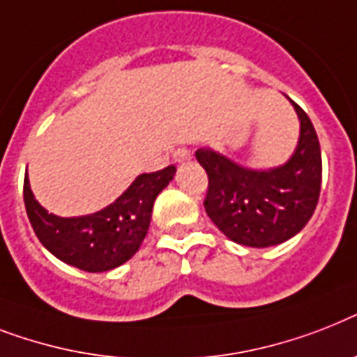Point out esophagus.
<instances>
[{
  "label": "esophagus",
  "mask_w": 357,
  "mask_h": 357,
  "mask_svg": "<svg viewBox=\"0 0 357 357\" xmlns=\"http://www.w3.org/2000/svg\"><path fill=\"white\" fill-rule=\"evenodd\" d=\"M173 160L176 164H184V162L192 160V151L188 149V147H178V149L173 151Z\"/></svg>",
  "instance_id": "obj_1"
}]
</instances>
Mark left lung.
<instances>
[{"instance_id":"8db88e82","label":"left lung","mask_w":357,"mask_h":357,"mask_svg":"<svg viewBox=\"0 0 357 357\" xmlns=\"http://www.w3.org/2000/svg\"><path fill=\"white\" fill-rule=\"evenodd\" d=\"M293 107L301 119V138L284 165L256 171L212 149L195 153L208 175V218L228 239L245 247L284 243L306 227L317 206L323 178L321 145L312 119L296 102Z\"/></svg>"}]
</instances>
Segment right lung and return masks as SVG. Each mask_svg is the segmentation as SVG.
Wrapping results in <instances>:
<instances>
[{
	"instance_id": "add662e5",
	"label": "right lung",
	"mask_w": 357,
	"mask_h": 357,
	"mask_svg": "<svg viewBox=\"0 0 357 357\" xmlns=\"http://www.w3.org/2000/svg\"><path fill=\"white\" fill-rule=\"evenodd\" d=\"M175 171V165H167L155 173H144L110 206L81 218L47 213L34 199L25 175L27 218L40 243L64 264L88 273L116 269L138 252L149 230L155 199L173 181Z\"/></svg>"
}]
</instances>
